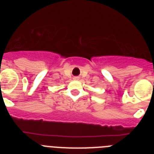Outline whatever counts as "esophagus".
I'll use <instances>...</instances> for the list:
<instances>
[{
	"label": "esophagus",
	"instance_id": "34e87169",
	"mask_svg": "<svg viewBox=\"0 0 154 154\" xmlns=\"http://www.w3.org/2000/svg\"><path fill=\"white\" fill-rule=\"evenodd\" d=\"M75 79H79V77H75Z\"/></svg>",
	"mask_w": 154,
	"mask_h": 154
}]
</instances>
